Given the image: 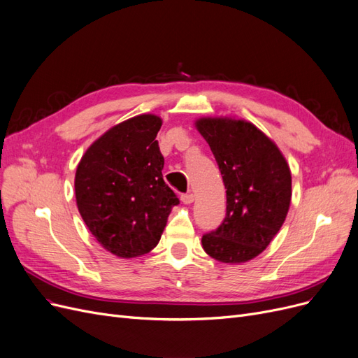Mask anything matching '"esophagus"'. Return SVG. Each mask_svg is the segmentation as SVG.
Segmentation results:
<instances>
[{"label":"esophagus","mask_w":358,"mask_h":358,"mask_svg":"<svg viewBox=\"0 0 358 358\" xmlns=\"http://www.w3.org/2000/svg\"><path fill=\"white\" fill-rule=\"evenodd\" d=\"M194 201V194L193 193H184L181 194V202L182 203H192Z\"/></svg>","instance_id":"obj_1"}]
</instances>
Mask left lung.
<instances>
[{
	"instance_id": "1",
	"label": "left lung",
	"mask_w": 358,
	"mask_h": 358,
	"mask_svg": "<svg viewBox=\"0 0 358 358\" xmlns=\"http://www.w3.org/2000/svg\"><path fill=\"white\" fill-rule=\"evenodd\" d=\"M226 189V217L202 236L206 255L223 263L255 259L281 229L292 201V174L284 156L255 124L201 119Z\"/></svg>"
}]
</instances>
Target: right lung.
I'll return each mask as SVG.
<instances>
[{
  "label": "right lung",
  "instance_id": "right-lung-1",
  "mask_svg": "<svg viewBox=\"0 0 358 358\" xmlns=\"http://www.w3.org/2000/svg\"><path fill=\"white\" fill-rule=\"evenodd\" d=\"M162 120L141 114L92 144L76 172L80 215L99 244L119 257L147 255L162 236L177 194L164 181L156 135Z\"/></svg>",
  "mask_w": 358,
  "mask_h": 358
}]
</instances>
